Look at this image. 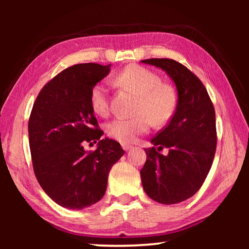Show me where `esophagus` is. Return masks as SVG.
Masks as SVG:
<instances>
[{"instance_id":"esophagus-1","label":"esophagus","mask_w":249,"mask_h":249,"mask_svg":"<svg viewBox=\"0 0 249 249\" xmlns=\"http://www.w3.org/2000/svg\"><path fill=\"white\" fill-rule=\"evenodd\" d=\"M122 147H123V149H124L125 151H127V150L133 148V146L130 145V144H122Z\"/></svg>"}]
</instances>
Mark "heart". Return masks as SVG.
<instances>
[{
	"label": "heart",
	"instance_id": "1",
	"mask_svg": "<svg viewBox=\"0 0 249 249\" xmlns=\"http://www.w3.org/2000/svg\"><path fill=\"white\" fill-rule=\"evenodd\" d=\"M116 82L128 88L140 95L135 119H117L107 125V133L123 144L133 142L138 135L149 130L150 121L156 125L167 123L174 113L177 98L174 89L157 73L141 66H128L116 77ZM91 107L98 115L105 116L109 109V94L107 86L99 82L92 88L90 94Z\"/></svg>",
	"mask_w": 249,
	"mask_h": 249
}]
</instances>
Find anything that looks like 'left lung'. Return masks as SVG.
Listing matches in <instances>:
<instances>
[{
  "mask_svg": "<svg viewBox=\"0 0 249 249\" xmlns=\"http://www.w3.org/2000/svg\"><path fill=\"white\" fill-rule=\"evenodd\" d=\"M169 75L178 91L174 116L151 138L141 170L142 188L150 199L176 204L195 196L212 166L216 149L215 111L203 83L187 67L167 58L142 60ZM168 148L165 156L159 151Z\"/></svg>",
  "mask_w": 249,
  "mask_h": 249,
  "instance_id": "8db88e82",
  "label": "left lung"
}]
</instances>
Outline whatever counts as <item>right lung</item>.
<instances>
[{
	"label": "right lung",
	"mask_w": 249,
	"mask_h": 249,
	"mask_svg": "<svg viewBox=\"0 0 249 249\" xmlns=\"http://www.w3.org/2000/svg\"><path fill=\"white\" fill-rule=\"evenodd\" d=\"M109 67L71 66L50 80L34 103L28 122L34 172L46 195L62 208L81 210L102 199L108 172L125 153L120 142L101 138L90 103L92 88ZM92 141L98 147L88 153L83 145Z\"/></svg>",
	"instance_id": "add662e5"
}]
</instances>
